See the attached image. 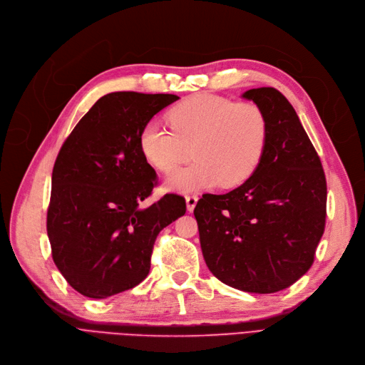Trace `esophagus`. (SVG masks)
I'll return each mask as SVG.
<instances>
[{"label": "esophagus", "instance_id": "34e87169", "mask_svg": "<svg viewBox=\"0 0 365 365\" xmlns=\"http://www.w3.org/2000/svg\"><path fill=\"white\" fill-rule=\"evenodd\" d=\"M197 200H199L197 195H190V196L185 197V205H187V211H188V212H193Z\"/></svg>", "mask_w": 365, "mask_h": 365}]
</instances>
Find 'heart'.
I'll return each instance as SVG.
<instances>
[{
	"label": "heart",
	"mask_w": 365,
	"mask_h": 365,
	"mask_svg": "<svg viewBox=\"0 0 365 365\" xmlns=\"http://www.w3.org/2000/svg\"><path fill=\"white\" fill-rule=\"evenodd\" d=\"M170 130L148 121L140 135L141 153L158 172L170 173L190 158V166L166 180L178 193L233 188L257 170L267 145L269 123L254 102H235L214 95H197L168 113Z\"/></svg>",
	"instance_id": "b5f03b06"
}]
</instances>
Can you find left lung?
<instances>
[{
    "mask_svg": "<svg viewBox=\"0 0 365 365\" xmlns=\"http://www.w3.org/2000/svg\"><path fill=\"white\" fill-rule=\"evenodd\" d=\"M267 117L257 170L225 195L195 207L205 263L232 288L272 294L310 269L325 227L327 182L314 145L288 99L273 88L247 91Z\"/></svg>",
    "mask_w": 365,
    "mask_h": 365,
    "instance_id": "8db88e82",
    "label": "left lung"
}]
</instances>
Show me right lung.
Masks as SVG:
<instances>
[{
	"label": "right lung",
	"instance_id": "1",
	"mask_svg": "<svg viewBox=\"0 0 365 365\" xmlns=\"http://www.w3.org/2000/svg\"><path fill=\"white\" fill-rule=\"evenodd\" d=\"M178 99L138 92L102 96L58 154L47 236L56 267L86 297L107 299L141 284L155 237L185 214L177 195L143 206L158 175L141 153L140 135Z\"/></svg>",
	"mask_w": 365,
	"mask_h": 365
}]
</instances>
